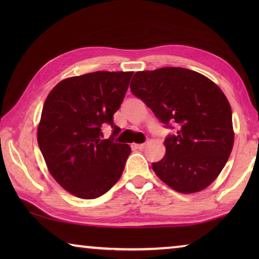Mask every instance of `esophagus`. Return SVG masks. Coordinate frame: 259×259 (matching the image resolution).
Listing matches in <instances>:
<instances>
[{"label":"esophagus","instance_id":"1","mask_svg":"<svg viewBox=\"0 0 259 259\" xmlns=\"http://www.w3.org/2000/svg\"><path fill=\"white\" fill-rule=\"evenodd\" d=\"M136 147L138 148V150H143V148H145V146H146V144H136L135 145Z\"/></svg>","mask_w":259,"mask_h":259}]
</instances>
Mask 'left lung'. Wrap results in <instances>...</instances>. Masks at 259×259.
<instances>
[{
	"instance_id": "left-lung-1",
	"label": "left lung",
	"mask_w": 259,
	"mask_h": 259,
	"mask_svg": "<svg viewBox=\"0 0 259 259\" xmlns=\"http://www.w3.org/2000/svg\"><path fill=\"white\" fill-rule=\"evenodd\" d=\"M130 89L166 128L176 125L164 139L163 159L152 163L156 176L185 194L208 187L225 166L234 143L224 93L202 74L182 67L137 72Z\"/></svg>"
}]
</instances>
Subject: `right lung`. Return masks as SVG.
<instances>
[{
    "label": "right lung",
    "instance_id": "add662e5",
    "mask_svg": "<svg viewBox=\"0 0 259 259\" xmlns=\"http://www.w3.org/2000/svg\"><path fill=\"white\" fill-rule=\"evenodd\" d=\"M134 72H94L65 78L43 105L37 143L57 183L81 199H96L115 185L131 153L114 142L120 128L113 115L120 108ZM113 134L102 140L101 126Z\"/></svg>",
    "mask_w": 259,
    "mask_h": 259
}]
</instances>
